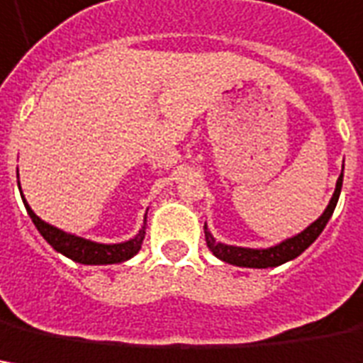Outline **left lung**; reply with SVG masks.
<instances>
[{
	"mask_svg": "<svg viewBox=\"0 0 363 363\" xmlns=\"http://www.w3.org/2000/svg\"><path fill=\"white\" fill-rule=\"evenodd\" d=\"M342 184H344V167H342V174L337 177V184H335V191L328 208L323 210V213L318 220L310 223L303 232L298 235H291L288 240L279 242V244L272 245V247H264V250H255V247H240V245H228L218 242L210 232H208V223L203 225L206 230V242L210 252L216 257H220L221 262L225 264H232V266L240 267H257V269H264V267H276L286 264L289 259L298 257L301 252H306L310 245L318 240V235L323 232L325 223L330 221L332 213H334L335 206H337V199H340V191H342Z\"/></svg>",
	"mask_w": 363,
	"mask_h": 363,
	"instance_id": "8db88e82",
	"label": "left lung"
}]
</instances>
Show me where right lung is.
I'll return each mask as SVG.
<instances>
[{"label": "right lung", "mask_w": 363, "mask_h": 363, "mask_svg": "<svg viewBox=\"0 0 363 363\" xmlns=\"http://www.w3.org/2000/svg\"><path fill=\"white\" fill-rule=\"evenodd\" d=\"M19 176V174H17ZM21 191V187H19ZM21 199H23V206L28 210L29 218L35 223L38 232L43 235V240L55 250L60 252L65 257L74 259L77 264H85V266H108V264H121V262H128L130 257L138 254L142 250L143 238H145V221H147V213L143 218V225L140 232L135 233L131 240L128 242H121V244H97V242H91V240H85V238H79V235H74V233H67L51 225L48 221H43L40 216H35V211L29 208V203L23 198L21 194Z\"/></svg>", "instance_id": "obj_1"}]
</instances>
